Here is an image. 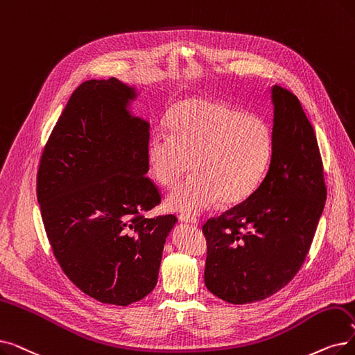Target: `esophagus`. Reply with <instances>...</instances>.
I'll return each instance as SVG.
<instances>
[{
    "label": "esophagus",
    "instance_id": "1",
    "mask_svg": "<svg viewBox=\"0 0 355 355\" xmlns=\"http://www.w3.org/2000/svg\"><path fill=\"white\" fill-rule=\"evenodd\" d=\"M178 219H180V222L189 223V225H197L198 223V220L194 218V216H190V214H180Z\"/></svg>",
    "mask_w": 355,
    "mask_h": 355
}]
</instances>
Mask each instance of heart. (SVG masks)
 Listing matches in <instances>:
<instances>
[{
	"label": "heart",
	"mask_w": 355,
	"mask_h": 355,
	"mask_svg": "<svg viewBox=\"0 0 355 355\" xmlns=\"http://www.w3.org/2000/svg\"><path fill=\"white\" fill-rule=\"evenodd\" d=\"M168 131L146 146L152 177L165 189L196 171L166 198L169 210L200 213L216 203L238 205L254 194L271 162L274 136L257 114L210 98L190 97L173 105Z\"/></svg>",
	"instance_id": "b5f03b06"
}]
</instances>
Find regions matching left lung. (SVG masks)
<instances>
[{
	"mask_svg": "<svg viewBox=\"0 0 355 355\" xmlns=\"http://www.w3.org/2000/svg\"><path fill=\"white\" fill-rule=\"evenodd\" d=\"M274 148L268 171L245 202L203 225L206 287L219 299L264 300L291 282L311 250L325 207L323 165L299 98L274 85Z\"/></svg>",
	"mask_w": 355,
	"mask_h": 355,
	"instance_id": "1",
	"label": "left lung"
}]
</instances>
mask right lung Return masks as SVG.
I'll use <instances>...</instances> for the list:
<instances>
[{
  "label": "right lung",
  "instance_id": "obj_1",
  "mask_svg": "<svg viewBox=\"0 0 355 355\" xmlns=\"http://www.w3.org/2000/svg\"><path fill=\"white\" fill-rule=\"evenodd\" d=\"M135 88L89 80L76 88L46 142L37 202L53 255L68 279L101 303L128 306L158 282L174 214L161 203L146 161L149 123L128 107Z\"/></svg>",
  "mask_w": 355,
  "mask_h": 355
}]
</instances>
